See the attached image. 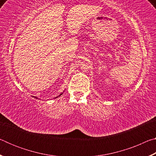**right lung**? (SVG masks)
I'll use <instances>...</instances> for the list:
<instances>
[{
    "mask_svg": "<svg viewBox=\"0 0 156 156\" xmlns=\"http://www.w3.org/2000/svg\"><path fill=\"white\" fill-rule=\"evenodd\" d=\"M62 94H63V92H62V93H61V94H60L59 95V96H58L57 97H55V98H58V97H60V96H61V95H62ZM33 97H34V98H36V99H38V98H37V97H36V96H33Z\"/></svg>",
    "mask_w": 156,
    "mask_h": 156,
    "instance_id": "1",
    "label": "right lung"
}]
</instances>
